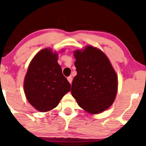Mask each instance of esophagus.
<instances>
[{
    "label": "esophagus",
    "instance_id": "1",
    "mask_svg": "<svg viewBox=\"0 0 146 146\" xmlns=\"http://www.w3.org/2000/svg\"><path fill=\"white\" fill-rule=\"evenodd\" d=\"M67 80H68L69 83L71 84V82H72V80H73V78L71 77H67Z\"/></svg>",
    "mask_w": 146,
    "mask_h": 146
}]
</instances>
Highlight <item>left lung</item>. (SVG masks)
Returning a JSON list of instances; mask_svg holds the SVG:
<instances>
[{
  "mask_svg": "<svg viewBox=\"0 0 146 146\" xmlns=\"http://www.w3.org/2000/svg\"><path fill=\"white\" fill-rule=\"evenodd\" d=\"M77 74L71 85V94L80 108L92 114L107 110L117 92V77L104 52L88 46L74 52Z\"/></svg>",
  "mask_w": 146,
  "mask_h": 146,
  "instance_id": "1",
  "label": "left lung"
}]
</instances>
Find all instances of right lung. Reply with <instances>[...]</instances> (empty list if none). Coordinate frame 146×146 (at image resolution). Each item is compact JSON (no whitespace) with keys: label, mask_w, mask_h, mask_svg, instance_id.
<instances>
[{"label":"right lung","mask_w":146,"mask_h":146,"mask_svg":"<svg viewBox=\"0 0 146 146\" xmlns=\"http://www.w3.org/2000/svg\"><path fill=\"white\" fill-rule=\"evenodd\" d=\"M57 61L58 54L45 48L37 53L28 67L25 94L29 103L40 112L56 108L71 90V84Z\"/></svg>","instance_id":"1"}]
</instances>
